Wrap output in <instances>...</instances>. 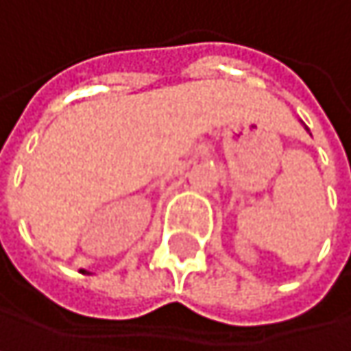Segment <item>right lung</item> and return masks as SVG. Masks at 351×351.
<instances>
[{"label":"right lung","instance_id":"add662e5","mask_svg":"<svg viewBox=\"0 0 351 351\" xmlns=\"http://www.w3.org/2000/svg\"><path fill=\"white\" fill-rule=\"evenodd\" d=\"M82 273H86V271H82Z\"/></svg>","mask_w":351,"mask_h":351}]
</instances>
